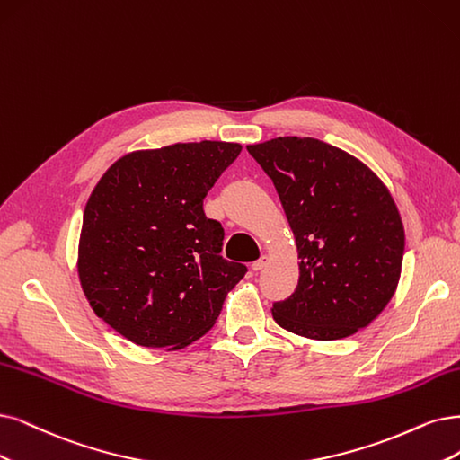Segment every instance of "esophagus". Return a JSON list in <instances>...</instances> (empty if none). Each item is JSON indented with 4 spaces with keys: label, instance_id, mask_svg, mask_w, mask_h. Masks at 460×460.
<instances>
[{
    "label": "esophagus",
    "instance_id": "obj_1",
    "mask_svg": "<svg viewBox=\"0 0 460 460\" xmlns=\"http://www.w3.org/2000/svg\"><path fill=\"white\" fill-rule=\"evenodd\" d=\"M267 263H269V256H261L260 260H256V261L252 263V269H253V270H261V269L267 267Z\"/></svg>",
    "mask_w": 460,
    "mask_h": 460
}]
</instances>
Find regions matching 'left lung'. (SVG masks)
Returning <instances> with one entry per match:
<instances>
[{"mask_svg": "<svg viewBox=\"0 0 460 460\" xmlns=\"http://www.w3.org/2000/svg\"><path fill=\"white\" fill-rule=\"evenodd\" d=\"M246 149L277 187L301 260L296 292L273 303L277 324L318 341L366 328L394 296L403 260V226L383 181L314 138Z\"/></svg>", "mask_w": 460, "mask_h": 460, "instance_id": "1", "label": "left lung"}]
</instances>
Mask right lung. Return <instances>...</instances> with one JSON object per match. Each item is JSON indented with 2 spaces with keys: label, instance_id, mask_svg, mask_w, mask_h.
Masks as SVG:
<instances>
[{
  "label": "right lung",
  "instance_id": "1",
  "mask_svg": "<svg viewBox=\"0 0 460 460\" xmlns=\"http://www.w3.org/2000/svg\"><path fill=\"white\" fill-rule=\"evenodd\" d=\"M241 144L136 151L100 178L83 214L79 280L98 318L151 349L207 333L248 267L221 256L224 227L202 200Z\"/></svg>",
  "mask_w": 460,
  "mask_h": 460
}]
</instances>
